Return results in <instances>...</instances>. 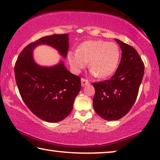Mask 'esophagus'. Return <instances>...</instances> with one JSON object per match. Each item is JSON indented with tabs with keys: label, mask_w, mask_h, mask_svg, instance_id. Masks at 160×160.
Returning <instances> with one entry per match:
<instances>
[{
	"label": "esophagus",
	"mask_w": 160,
	"mask_h": 160,
	"mask_svg": "<svg viewBox=\"0 0 160 160\" xmlns=\"http://www.w3.org/2000/svg\"><path fill=\"white\" fill-rule=\"evenodd\" d=\"M88 84H89V81L87 79H85V78H82V79H81V85H82V87H84L85 85H86Z\"/></svg>",
	"instance_id": "obj_1"
}]
</instances>
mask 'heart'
<instances>
[{
    "instance_id": "obj_1",
    "label": "heart",
    "mask_w": 160,
    "mask_h": 160,
    "mask_svg": "<svg viewBox=\"0 0 160 160\" xmlns=\"http://www.w3.org/2000/svg\"><path fill=\"white\" fill-rule=\"evenodd\" d=\"M119 57L120 52L115 43L97 40L83 42L77 51L69 52L68 60L76 72L85 68L89 62L92 73L99 78H105L116 70Z\"/></svg>"
}]
</instances>
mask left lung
<instances>
[{"label": "left lung", "mask_w": 160, "mask_h": 160, "mask_svg": "<svg viewBox=\"0 0 160 160\" xmlns=\"http://www.w3.org/2000/svg\"><path fill=\"white\" fill-rule=\"evenodd\" d=\"M122 50L117 70L109 80L93 82L95 93L92 104L102 118L116 121L123 117L137 100L144 72V64L137 50L115 39Z\"/></svg>", "instance_id": "obj_1"}]
</instances>
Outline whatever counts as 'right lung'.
<instances>
[{
  "label": "right lung",
  "instance_id": "1",
  "mask_svg": "<svg viewBox=\"0 0 160 160\" xmlns=\"http://www.w3.org/2000/svg\"><path fill=\"white\" fill-rule=\"evenodd\" d=\"M68 41V34L40 38L21 52L14 66L21 98L35 116L49 123L62 121L71 113L81 88L80 78L69 72L62 62L52 68L38 65L33 59L32 51L37 45L45 44L66 57Z\"/></svg>",
  "mask_w": 160,
  "mask_h": 160
}]
</instances>
